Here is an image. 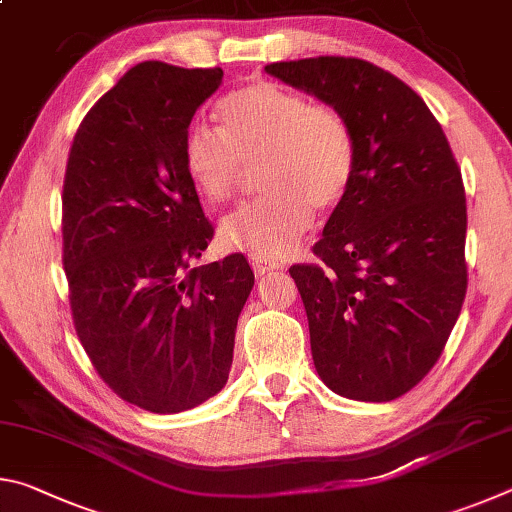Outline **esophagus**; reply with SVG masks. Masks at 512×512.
<instances>
[{
    "mask_svg": "<svg viewBox=\"0 0 512 512\" xmlns=\"http://www.w3.org/2000/svg\"><path fill=\"white\" fill-rule=\"evenodd\" d=\"M250 266H253V271L257 277H262L266 273L275 271V268H280L277 262H268V259H259V257H250Z\"/></svg>",
    "mask_w": 512,
    "mask_h": 512,
    "instance_id": "esophagus-1",
    "label": "esophagus"
}]
</instances>
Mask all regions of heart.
I'll list each match as a JSON object with an SVG mask.
<instances>
[{
  "label": "heart",
  "instance_id": "1",
  "mask_svg": "<svg viewBox=\"0 0 512 512\" xmlns=\"http://www.w3.org/2000/svg\"><path fill=\"white\" fill-rule=\"evenodd\" d=\"M219 131L194 124L183 137L187 176L207 203L235 201L246 167L266 192L221 223L225 246L253 257H287L311 216L348 196L357 173V135L345 112L273 81H253L216 103Z\"/></svg>",
  "mask_w": 512,
  "mask_h": 512
}]
</instances>
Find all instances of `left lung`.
<instances>
[{"label": "left lung", "instance_id": "left-lung-1", "mask_svg": "<svg viewBox=\"0 0 512 512\" xmlns=\"http://www.w3.org/2000/svg\"><path fill=\"white\" fill-rule=\"evenodd\" d=\"M348 115L357 173L289 273L305 302L311 357L334 393L391 402L429 375L467 291L461 169L438 119L409 85L361 58L264 67Z\"/></svg>", "mask_w": 512, "mask_h": 512}]
</instances>
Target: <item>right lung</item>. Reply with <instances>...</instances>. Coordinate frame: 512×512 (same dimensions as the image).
Returning <instances> with one entry per match:
<instances>
[{
  "label": "right lung",
  "instance_id": "right-lung-1",
  "mask_svg": "<svg viewBox=\"0 0 512 512\" xmlns=\"http://www.w3.org/2000/svg\"><path fill=\"white\" fill-rule=\"evenodd\" d=\"M221 67L144 60L83 117L63 180V266L76 336L121 400L178 413L228 381L246 257L192 266L214 237L183 162Z\"/></svg>",
  "mask_w": 512,
  "mask_h": 512
}]
</instances>
